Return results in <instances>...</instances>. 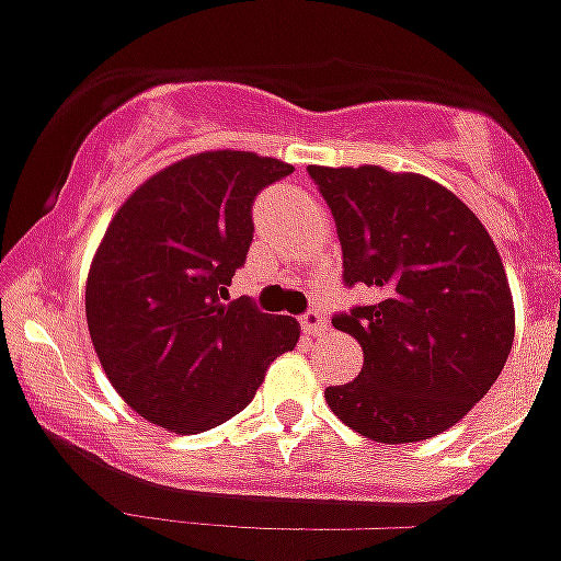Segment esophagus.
Returning a JSON list of instances; mask_svg holds the SVG:
<instances>
[{"label": "esophagus", "mask_w": 561, "mask_h": 561, "mask_svg": "<svg viewBox=\"0 0 561 561\" xmlns=\"http://www.w3.org/2000/svg\"><path fill=\"white\" fill-rule=\"evenodd\" d=\"M300 329L311 336H320L325 329H329V323H325V317L320 314V311L309 309L306 314H300Z\"/></svg>", "instance_id": "1"}]
</instances>
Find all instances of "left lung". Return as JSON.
Masks as SVG:
<instances>
[{"mask_svg":"<svg viewBox=\"0 0 561 561\" xmlns=\"http://www.w3.org/2000/svg\"><path fill=\"white\" fill-rule=\"evenodd\" d=\"M334 216L345 286L376 304L334 314L362 345L348 385L325 388L342 424L413 444L458 424L489 393L514 342L512 289L492 236L453 191L379 165H309Z\"/></svg>","mask_w":561,"mask_h":561,"instance_id":"obj_1","label":"left lung"}]
</instances>
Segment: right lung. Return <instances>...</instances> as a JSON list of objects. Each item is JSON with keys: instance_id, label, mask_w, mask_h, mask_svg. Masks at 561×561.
Masks as SVG:
<instances>
[{"instance_id": "1", "label": "right lung", "mask_w": 561, "mask_h": 561, "mask_svg": "<svg viewBox=\"0 0 561 561\" xmlns=\"http://www.w3.org/2000/svg\"><path fill=\"white\" fill-rule=\"evenodd\" d=\"M291 165L205 151L142 182L114 213L89 266L87 323L112 388L134 413L180 435L247 408L266 368L300 336L227 286L252 244V202Z\"/></svg>"}]
</instances>
